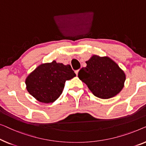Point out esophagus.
Here are the masks:
<instances>
[{
  "instance_id": "esophagus-1",
  "label": "esophagus",
  "mask_w": 146,
  "mask_h": 146,
  "mask_svg": "<svg viewBox=\"0 0 146 146\" xmlns=\"http://www.w3.org/2000/svg\"><path fill=\"white\" fill-rule=\"evenodd\" d=\"M79 69H78V70H76L75 72V73H76V75H78V73H79Z\"/></svg>"
}]
</instances>
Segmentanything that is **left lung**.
<instances>
[{
	"label": "left lung",
	"mask_w": 146,
	"mask_h": 146,
	"mask_svg": "<svg viewBox=\"0 0 146 146\" xmlns=\"http://www.w3.org/2000/svg\"><path fill=\"white\" fill-rule=\"evenodd\" d=\"M86 63L87 67L81 68L78 77L96 97L108 99L123 89L126 75L109 57L93 55Z\"/></svg>",
	"instance_id": "8db88e82"
}]
</instances>
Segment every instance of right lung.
<instances>
[{
    "instance_id": "right-lung-1",
    "label": "right lung",
    "mask_w": 146,
    "mask_h": 146,
    "mask_svg": "<svg viewBox=\"0 0 146 146\" xmlns=\"http://www.w3.org/2000/svg\"><path fill=\"white\" fill-rule=\"evenodd\" d=\"M75 76L70 65H65L53 61L39 65L28 76L26 89L38 101L50 103L62 93L65 81Z\"/></svg>"
}]
</instances>
